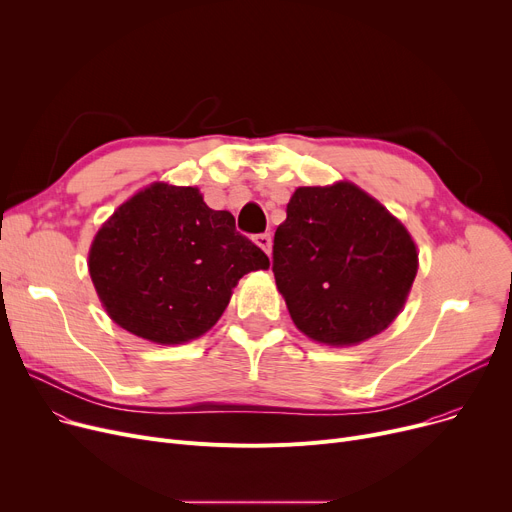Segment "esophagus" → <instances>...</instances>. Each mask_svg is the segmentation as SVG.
I'll use <instances>...</instances> for the list:
<instances>
[{"label":"esophagus","instance_id":"obj_1","mask_svg":"<svg viewBox=\"0 0 512 512\" xmlns=\"http://www.w3.org/2000/svg\"><path fill=\"white\" fill-rule=\"evenodd\" d=\"M255 242H257V245L267 253V255H270L272 253V236L270 234H267V232H263V234H257L255 236Z\"/></svg>","mask_w":512,"mask_h":512}]
</instances>
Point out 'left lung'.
<instances>
[{
	"instance_id": "left-lung-1",
	"label": "left lung",
	"mask_w": 512,
	"mask_h": 512,
	"mask_svg": "<svg viewBox=\"0 0 512 512\" xmlns=\"http://www.w3.org/2000/svg\"><path fill=\"white\" fill-rule=\"evenodd\" d=\"M278 290L303 334L330 346L386 330L417 274L411 234L351 182L301 186L274 236Z\"/></svg>"
}]
</instances>
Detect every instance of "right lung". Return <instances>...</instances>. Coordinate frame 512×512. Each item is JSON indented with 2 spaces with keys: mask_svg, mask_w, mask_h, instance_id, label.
<instances>
[{
  "mask_svg": "<svg viewBox=\"0 0 512 512\" xmlns=\"http://www.w3.org/2000/svg\"><path fill=\"white\" fill-rule=\"evenodd\" d=\"M270 259L236 230L230 211L193 186L151 184L97 232L89 272L110 317L134 336L180 344L205 334L236 282Z\"/></svg>",
  "mask_w": 512,
  "mask_h": 512,
  "instance_id": "add662e5",
  "label": "right lung"
}]
</instances>
